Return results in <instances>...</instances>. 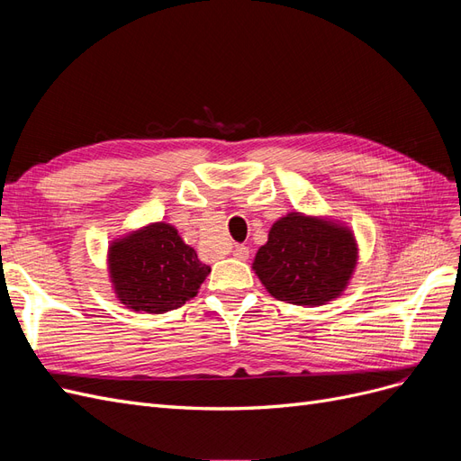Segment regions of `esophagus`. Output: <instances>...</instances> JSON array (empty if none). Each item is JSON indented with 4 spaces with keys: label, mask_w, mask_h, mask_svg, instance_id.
<instances>
[{
    "label": "esophagus",
    "mask_w": 461,
    "mask_h": 461,
    "mask_svg": "<svg viewBox=\"0 0 461 461\" xmlns=\"http://www.w3.org/2000/svg\"><path fill=\"white\" fill-rule=\"evenodd\" d=\"M232 256L236 258V259H240V261H246L248 258H249V249H248V246H242V244H239L234 248V252H232Z\"/></svg>",
    "instance_id": "34e87169"
}]
</instances>
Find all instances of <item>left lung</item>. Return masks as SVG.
Masks as SVG:
<instances>
[{
  "label": "left lung",
  "mask_w": 461,
  "mask_h": 461,
  "mask_svg": "<svg viewBox=\"0 0 461 461\" xmlns=\"http://www.w3.org/2000/svg\"><path fill=\"white\" fill-rule=\"evenodd\" d=\"M357 261L354 234L332 221L288 213L269 230L254 271L276 300L323 305L342 294Z\"/></svg>",
  "instance_id": "obj_1"
}]
</instances>
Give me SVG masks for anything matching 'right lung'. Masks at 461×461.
I'll return each mask as SVG.
<instances>
[{
	"mask_svg": "<svg viewBox=\"0 0 461 461\" xmlns=\"http://www.w3.org/2000/svg\"><path fill=\"white\" fill-rule=\"evenodd\" d=\"M212 273L169 222H153L109 248V275L119 300L134 312L163 313L196 296Z\"/></svg>",
	"mask_w": 461,
	"mask_h": 461,
	"instance_id": "1",
	"label": "right lung"
}]
</instances>
